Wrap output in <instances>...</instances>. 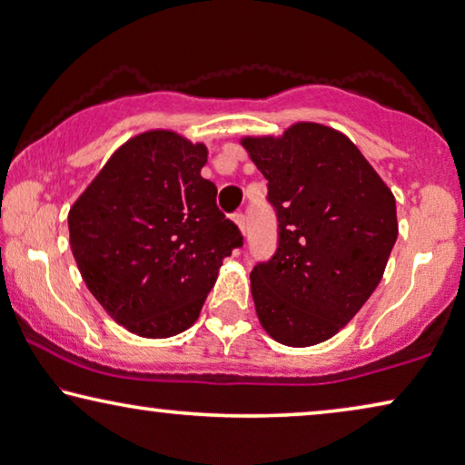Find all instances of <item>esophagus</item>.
<instances>
[{
	"label": "esophagus",
	"instance_id": "1",
	"mask_svg": "<svg viewBox=\"0 0 465 465\" xmlns=\"http://www.w3.org/2000/svg\"><path fill=\"white\" fill-rule=\"evenodd\" d=\"M233 221H235V225L240 227V232L246 233V214L244 213H235Z\"/></svg>",
	"mask_w": 465,
	"mask_h": 465
}]
</instances>
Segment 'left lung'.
Listing matches in <instances>:
<instances>
[{"mask_svg":"<svg viewBox=\"0 0 465 465\" xmlns=\"http://www.w3.org/2000/svg\"><path fill=\"white\" fill-rule=\"evenodd\" d=\"M267 179L277 251L251 273L259 322L273 341L313 346L342 330L382 280L397 242L392 192L341 131L296 123L242 140Z\"/></svg>","mask_w":465,"mask_h":465,"instance_id":"1","label":"left lung"}]
</instances>
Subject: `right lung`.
I'll return each instance as SVG.
<instances>
[{"instance_id":"add662e5","label":"right lung","mask_w":465,"mask_h":465,"mask_svg":"<svg viewBox=\"0 0 465 465\" xmlns=\"http://www.w3.org/2000/svg\"><path fill=\"white\" fill-rule=\"evenodd\" d=\"M206 154L175 131H145L108 158L68 213L83 282L137 336L188 330L223 259L242 246L217 188L200 175Z\"/></svg>"}]
</instances>
